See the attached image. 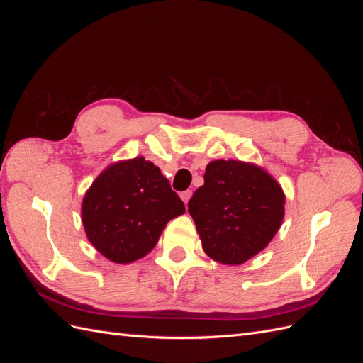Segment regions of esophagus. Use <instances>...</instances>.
<instances>
[{
	"label": "esophagus",
	"mask_w": 363,
	"mask_h": 363,
	"mask_svg": "<svg viewBox=\"0 0 363 363\" xmlns=\"http://www.w3.org/2000/svg\"><path fill=\"white\" fill-rule=\"evenodd\" d=\"M191 196H192V191H184V192H182L180 194V199L183 200V203L188 206V203H189V200H191Z\"/></svg>",
	"instance_id": "34e87169"
}]
</instances>
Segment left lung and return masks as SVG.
Segmentation results:
<instances>
[{"label":"left lung","mask_w":363,"mask_h":363,"mask_svg":"<svg viewBox=\"0 0 363 363\" xmlns=\"http://www.w3.org/2000/svg\"><path fill=\"white\" fill-rule=\"evenodd\" d=\"M284 203L281 186L259 164L219 159L207 163L188 211L206 255L233 267L268 247L283 223Z\"/></svg>","instance_id":"8db88e82"}]
</instances>
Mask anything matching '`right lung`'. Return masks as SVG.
<instances>
[{
  "label": "right lung",
  "mask_w": 363,
  "mask_h": 363,
  "mask_svg": "<svg viewBox=\"0 0 363 363\" xmlns=\"http://www.w3.org/2000/svg\"><path fill=\"white\" fill-rule=\"evenodd\" d=\"M183 213L184 204L168 179L142 156L108 164L82 201L87 239L119 265L145 257L167 224Z\"/></svg>",
  "instance_id": "1"
}]
</instances>
